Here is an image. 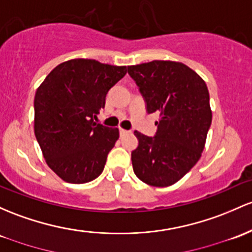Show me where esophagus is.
I'll use <instances>...</instances> for the list:
<instances>
[{"label": "esophagus", "instance_id": "esophagus-1", "mask_svg": "<svg viewBox=\"0 0 252 252\" xmlns=\"http://www.w3.org/2000/svg\"><path fill=\"white\" fill-rule=\"evenodd\" d=\"M128 130H126V129H120V135H121V136H123V135H126V134H128Z\"/></svg>", "mask_w": 252, "mask_h": 252}]
</instances>
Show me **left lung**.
<instances>
[{
	"mask_svg": "<svg viewBox=\"0 0 252 252\" xmlns=\"http://www.w3.org/2000/svg\"><path fill=\"white\" fill-rule=\"evenodd\" d=\"M148 113L160 112L154 136L135 131V175L152 187H170L200 160L212 124L209 92L197 73L181 62L152 61L129 65Z\"/></svg>",
	"mask_w": 252,
	"mask_h": 252,
	"instance_id": "8db88e82",
	"label": "left lung"
}]
</instances>
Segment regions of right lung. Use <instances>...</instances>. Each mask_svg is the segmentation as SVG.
<instances>
[{"instance_id": "1", "label": "right lung", "mask_w": 252, "mask_h": 252, "mask_svg": "<svg viewBox=\"0 0 252 252\" xmlns=\"http://www.w3.org/2000/svg\"><path fill=\"white\" fill-rule=\"evenodd\" d=\"M126 67L76 59L52 69L34 96V134L46 164L64 182L84 184L103 172L120 137L93 121Z\"/></svg>"}]
</instances>
